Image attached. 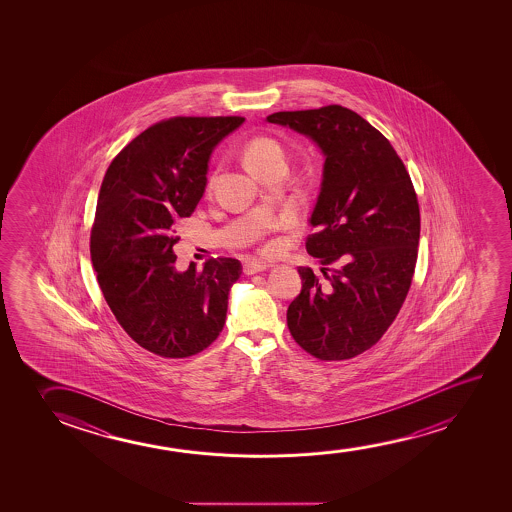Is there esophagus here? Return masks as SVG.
Here are the masks:
<instances>
[{
    "label": "esophagus",
    "instance_id": "1",
    "mask_svg": "<svg viewBox=\"0 0 512 512\" xmlns=\"http://www.w3.org/2000/svg\"><path fill=\"white\" fill-rule=\"evenodd\" d=\"M267 267H269V264H266V262H260V260H246L245 264H243V273H260V271H266Z\"/></svg>",
    "mask_w": 512,
    "mask_h": 512
}]
</instances>
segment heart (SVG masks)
Wrapping results in <instances>:
<instances>
[{
    "instance_id": "obj_1",
    "label": "heart",
    "mask_w": 512,
    "mask_h": 512,
    "mask_svg": "<svg viewBox=\"0 0 512 512\" xmlns=\"http://www.w3.org/2000/svg\"><path fill=\"white\" fill-rule=\"evenodd\" d=\"M241 157H243L246 168L259 178L266 175L267 171L273 169L274 166L285 164V152H283L280 141L273 136H266V134L253 136L250 140L245 141V145L241 148ZM211 185H213V178H208L206 189L210 190Z\"/></svg>"
}]
</instances>
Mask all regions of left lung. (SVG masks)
I'll return each mask as SVG.
<instances>
[{
	"instance_id": "obj_1",
	"label": "left lung",
	"mask_w": 512,
	"mask_h": 512,
	"mask_svg": "<svg viewBox=\"0 0 512 512\" xmlns=\"http://www.w3.org/2000/svg\"><path fill=\"white\" fill-rule=\"evenodd\" d=\"M325 154L323 182L306 239L322 274L299 267L301 294L288 306L295 343L320 360H348L383 337L413 281L420 204L390 141L341 105L278 112Z\"/></svg>"
}]
</instances>
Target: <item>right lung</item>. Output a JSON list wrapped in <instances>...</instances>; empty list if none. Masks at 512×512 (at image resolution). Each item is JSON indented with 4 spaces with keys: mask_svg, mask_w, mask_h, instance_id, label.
Here are the masks:
<instances>
[{
    "mask_svg": "<svg viewBox=\"0 0 512 512\" xmlns=\"http://www.w3.org/2000/svg\"><path fill=\"white\" fill-rule=\"evenodd\" d=\"M243 117H173L138 134L106 169L91 259L113 315L141 348L164 358L206 350L224 329L239 260L175 269L176 227L196 210L211 152Z\"/></svg>",
    "mask_w": 512,
    "mask_h": 512,
    "instance_id": "add662e5",
    "label": "right lung"
}]
</instances>
